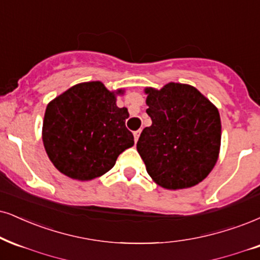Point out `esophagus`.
Segmentation results:
<instances>
[{
  "label": "esophagus",
  "instance_id": "34e87169",
  "mask_svg": "<svg viewBox=\"0 0 260 260\" xmlns=\"http://www.w3.org/2000/svg\"><path fill=\"white\" fill-rule=\"evenodd\" d=\"M140 134H141V130H137V131H135V133H134V136H135V142H137V141H139Z\"/></svg>",
  "mask_w": 260,
  "mask_h": 260
}]
</instances>
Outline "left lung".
Masks as SVG:
<instances>
[{
  "label": "left lung",
  "instance_id": "obj_1",
  "mask_svg": "<svg viewBox=\"0 0 260 260\" xmlns=\"http://www.w3.org/2000/svg\"><path fill=\"white\" fill-rule=\"evenodd\" d=\"M152 125L142 130L137 152L153 181L165 189L200 183L212 171L220 148L219 112L194 86L169 83L146 88Z\"/></svg>",
  "mask_w": 260,
  "mask_h": 260
}]
</instances>
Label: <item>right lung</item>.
<instances>
[{"mask_svg":"<svg viewBox=\"0 0 260 260\" xmlns=\"http://www.w3.org/2000/svg\"><path fill=\"white\" fill-rule=\"evenodd\" d=\"M119 89L101 82L73 85L50 101L44 113L42 139L50 161L67 177L90 181L113 168L134 136L125 126L129 112L115 104Z\"/></svg>","mask_w":260,"mask_h":260,"instance_id":"1","label":"right lung"}]
</instances>
